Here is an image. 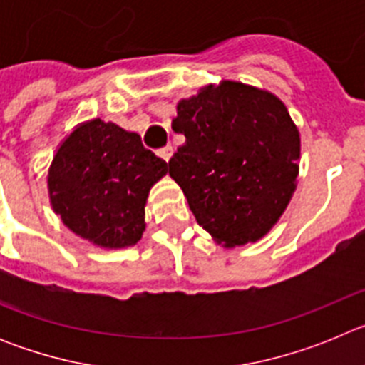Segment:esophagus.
I'll return each mask as SVG.
<instances>
[{"label": "esophagus", "mask_w": 365, "mask_h": 365, "mask_svg": "<svg viewBox=\"0 0 365 365\" xmlns=\"http://www.w3.org/2000/svg\"><path fill=\"white\" fill-rule=\"evenodd\" d=\"M157 155H159L160 159H163V160H166V163H168V160L172 159V155H173V148H172V146H164V148H160V150L157 151Z\"/></svg>", "instance_id": "esophagus-1"}]
</instances>
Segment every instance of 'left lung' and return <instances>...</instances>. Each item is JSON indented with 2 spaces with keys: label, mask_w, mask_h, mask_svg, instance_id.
<instances>
[{
  "label": "left lung",
  "mask_w": 365,
  "mask_h": 365,
  "mask_svg": "<svg viewBox=\"0 0 365 365\" xmlns=\"http://www.w3.org/2000/svg\"><path fill=\"white\" fill-rule=\"evenodd\" d=\"M186 143L168 172L197 222L227 248L254 243L278 222L296 190L299 133L272 93L222 80L177 104Z\"/></svg>",
  "instance_id": "left-lung-1"
}]
</instances>
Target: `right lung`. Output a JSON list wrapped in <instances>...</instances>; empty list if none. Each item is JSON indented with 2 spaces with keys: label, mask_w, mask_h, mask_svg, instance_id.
<instances>
[{
  "label": "right lung",
  "mask_w": 365,
  "mask_h": 365,
  "mask_svg": "<svg viewBox=\"0 0 365 365\" xmlns=\"http://www.w3.org/2000/svg\"><path fill=\"white\" fill-rule=\"evenodd\" d=\"M168 164L137 133L93 118L56 150L47 175L53 210L63 225L102 248L137 245L146 228L148 193Z\"/></svg>",
  "instance_id": "add662e5"
}]
</instances>
